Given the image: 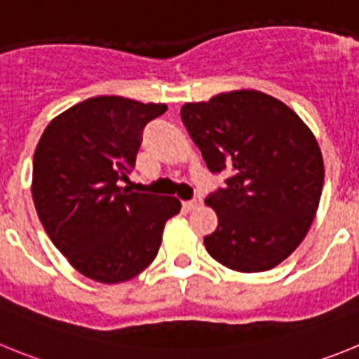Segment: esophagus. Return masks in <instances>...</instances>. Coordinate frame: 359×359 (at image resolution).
I'll use <instances>...</instances> for the list:
<instances>
[{"label": "esophagus", "instance_id": "esophagus-1", "mask_svg": "<svg viewBox=\"0 0 359 359\" xmlns=\"http://www.w3.org/2000/svg\"><path fill=\"white\" fill-rule=\"evenodd\" d=\"M203 199L201 198H194L190 199V201H183V207H185V210H196V208L201 207Z\"/></svg>", "mask_w": 359, "mask_h": 359}]
</instances>
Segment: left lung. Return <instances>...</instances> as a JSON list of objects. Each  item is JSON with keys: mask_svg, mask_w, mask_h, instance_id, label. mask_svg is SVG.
Segmentation results:
<instances>
[{"mask_svg": "<svg viewBox=\"0 0 359 359\" xmlns=\"http://www.w3.org/2000/svg\"><path fill=\"white\" fill-rule=\"evenodd\" d=\"M182 120L224 189L205 199L217 228L203 239L212 259L241 273L268 271L307 236L323 187L315 135L291 107L257 90L187 102Z\"/></svg>", "mask_w": 359, "mask_h": 359, "instance_id": "left-lung-1", "label": "left lung"}]
</instances>
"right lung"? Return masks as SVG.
Instances as JSON below:
<instances>
[{
  "instance_id": "1",
  "label": "right lung",
  "mask_w": 359,
  "mask_h": 359,
  "mask_svg": "<svg viewBox=\"0 0 359 359\" xmlns=\"http://www.w3.org/2000/svg\"><path fill=\"white\" fill-rule=\"evenodd\" d=\"M167 111L116 95L91 97L46 126L32 170L41 224L79 273L118 284L158 255L165 223L180 214L172 196L118 187L135 167L145 123Z\"/></svg>"
}]
</instances>
